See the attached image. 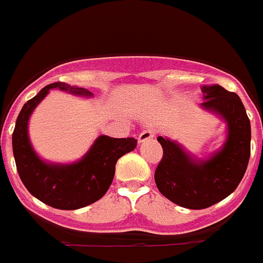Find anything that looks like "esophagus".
<instances>
[{
	"label": "esophagus",
	"instance_id": "esophagus-1",
	"mask_svg": "<svg viewBox=\"0 0 263 263\" xmlns=\"http://www.w3.org/2000/svg\"><path fill=\"white\" fill-rule=\"evenodd\" d=\"M155 138V131L154 129H144V131L139 135V139L138 142L139 143H144L147 142V140H151V139Z\"/></svg>",
	"mask_w": 263,
	"mask_h": 263
}]
</instances>
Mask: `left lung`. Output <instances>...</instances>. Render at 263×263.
Segmentation results:
<instances>
[{
    "instance_id": "left-lung-1",
    "label": "left lung",
    "mask_w": 263,
    "mask_h": 263,
    "mask_svg": "<svg viewBox=\"0 0 263 263\" xmlns=\"http://www.w3.org/2000/svg\"><path fill=\"white\" fill-rule=\"evenodd\" d=\"M203 111L224 121L226 139L207 158H196L183 145L159 136L163 159L155 171V183L163 195L178 206L200 210L234 193L250 159L251 128L239 96L220 85H202Z\"/></svg>"
}]
</instances>
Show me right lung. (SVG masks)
Instances as JSON below:
<instances>
[{"label": "right lung", "instance_id": "1", "mask_svg": "<svg viewBox=\"0 0 263 263\" xmlns=\"http://www.w3.org/2000/svg\"><path fill=\"white\" fill-rule=\"evenodd\" d=\"M50 89L92 98L88 89L70 87L65 83L46 85L25 103L13 131V155L24 186L34 198L59 210H77L104 196L115 175L118 159L135 149L136 139H116L100 135L87 154L73 163L46 162L37 155L28 132L29 119L34 108L46 98Z\"/></svg>", "mask_w": 263, "mask_h": 263}]
</instances>
